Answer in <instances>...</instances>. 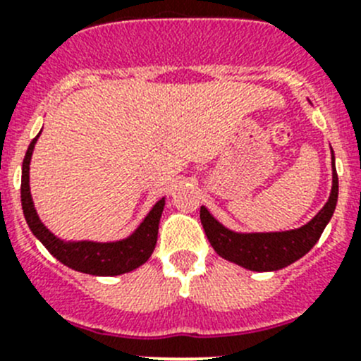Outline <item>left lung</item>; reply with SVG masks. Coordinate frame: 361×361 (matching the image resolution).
Here are the masks:
<instances>
[{"label":"left lung","mask_w":361,"mask_h":361,"mask_svg":"<svg viewBox=\"0 0 361 361\" xmlns=\"http://www.w3.org/2000/svg\"><path fill=\"white\" fill-rule=\"evenodd\" d=\"M331 160L333 181L328 201L312 221L295 230L242 233V231L226 228L208 212L207 207H201V224L215 252L231 264L257 272L279 271L305 257L321 238L322 231L331 221L336 201H338V176H336L333 151Z\"/></svg>","instance_id":"8db88e82"}]
</instances>
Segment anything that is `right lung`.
<instances>
[{"instance_id":"add662e5","label":"right lung","mask_w":361,"mask_h":361,"mask_svg":"<svg viewBox=\"0 0 361 361\" xmlns=\"http://www.w3.org/2000/svg\"><path fill=\"white\" fill-rule=\"evenodd\" d=\"M30 142L28 151L23 160L21 174V204L23 214L28 222L32 233L42 242V245L51 252L53 257L63 265L83 274L92 276H119L124 272L135 271L146 264L153 255L158 238V224H160L161 212L165 207V197L153 204L146 217L142 219L133 233L121 240L96 242V240H63L56 237L42 221L35 210L32 190H30V161L37 139Z\"/></svg>"}]
</instances>
